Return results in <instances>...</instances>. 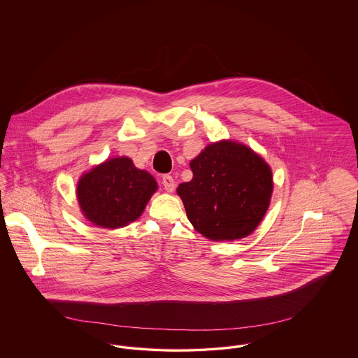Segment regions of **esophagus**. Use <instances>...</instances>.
<instances>
[{"label":"esophagus","mask_w":358,"mask_h":358,"mask_svg":"<svg viewBox=\"0 0 358 358\" xmlns=\"http://www.w3.org/2000/svg\"><path fill=\"white\" fill-rule=\"evenodd\" d=\"M162 184H164V187H165V190H166L168 193H171V192L174 190V187H176L174 180H173V177L169 176V174H165V176L162 177Z\"/></svg>","instance_id":"esophagus-1"}]
</instances>
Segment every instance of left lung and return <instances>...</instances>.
Here are the masks:
<instances>
[{
	"label": "left lung",
	"instance_id": "obj_1",
	"mask_svg": "<svg viewBox=\"0 0 358 358\" xmlns=\"http://www.w3.org/2000/svg\"><path fill=\"white\" fill-rule=\"evenodd\" d=\"M193 178L177 187L187 219L213 241L251 235L273 196V171L251 148L232 139L205 146L190 161Z\"/></svg>",
	"mask_w": 358,
	"mask_h": 358
}]
</instances>
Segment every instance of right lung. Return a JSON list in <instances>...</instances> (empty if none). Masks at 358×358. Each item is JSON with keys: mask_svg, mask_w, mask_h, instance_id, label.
I'll use <instances>...</instances> for the list:
<instances>
[{"mask_svg": "<svg viewBox=\"0 0 358 358\" xmlns=\"http://www.w3.org/2000/svg\"><path fill=\"white\" fill-rule=\"evenodd\" d=\"M157 189L149 171L136 168L129 157H114L80 176L76 199L88 222L117 229L139 219Z\"/></svg>", "mask_w": 358, "mask_h": 358, "instance_id": "add662e5", "label": "right lung"}]
</instances>
